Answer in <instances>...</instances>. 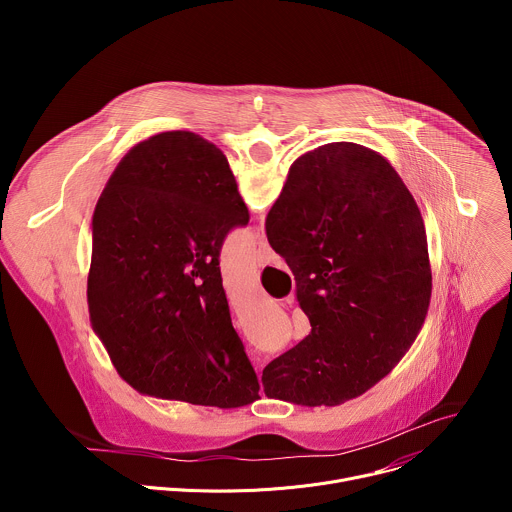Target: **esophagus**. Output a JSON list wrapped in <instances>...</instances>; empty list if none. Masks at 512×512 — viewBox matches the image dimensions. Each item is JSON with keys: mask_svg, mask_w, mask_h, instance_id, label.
I'll return each mask as SVG.
<instances>
[{"mask_svg": "<svg viewBox=\"0 0 512 512\" xmlns=\"http://www.w3.org/2000/svg\"><path fill=\"white\" fill-rule=\"evenodd\" d=\"M255 263H257L259 267H263V265L269 263V249H267V243H265L263 237L259 239V249H257V253H255Z\"/></svg>", "mask_w": 512, "mask_h": 512, "instance_id": "1", "label": "esophagus"}]
</instances>
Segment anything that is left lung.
Returning a JSON list of instances; mask_svg holds the SVG:
<instances>
[{"label":"left lung","instance_id":"1","mask_svg":"<svg viewBox=\"0 0 512 512\" xmlns=\"http://www.w3.org/2000/svg\"><path fill=\"white\" fill-rule=\"evenodd\" d=\"M247 225L225 154L196 133H158L119 162L93 214L87 300L135 391L221 409L259 399L218 267Z\"/></svg>","mask_w":512,"mask_h":512}]
</instances>
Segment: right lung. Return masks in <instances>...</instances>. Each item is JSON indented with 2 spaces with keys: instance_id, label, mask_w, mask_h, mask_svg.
I'll use <instances>...</instances> for the list:
<instances>
[{
  "instance_id": "1",
  "label": "right lung",
  "mask_w": 512,
  "mask_h": 512,
  "mask_svg": "<svg viewBox=\"0 0 512 512\" xmlns=\"http://www.w3.org/2000/svg\"><path fill=\"white\" fill-rule=\"evenodd\" d=\"M312 332L263 371L269 399L340 405L387 377L431 298L421 212L377 152L336 141L300 156L265 221Z\"/></svg>"
}]
</instances>
